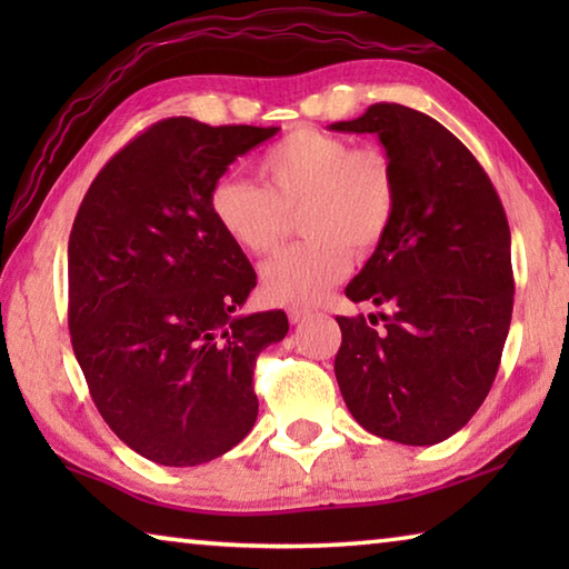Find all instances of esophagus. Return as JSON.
I'll return each mask as SVG.
<instances>
[{
	"instance_id": "1",
	"label": "esophagus",
	"mask_w": 569,
	"mask_h": 569,
	"mask_svg": "<svg viewBox=\"0 0 569 569\" xmlns=\"http://www.w3.org/2000/svg\"><path fill=\"white\" fill-rule=\"evenodd\" d=\"M286 313H288V321H291L293 326L303 323L308 316H311V311H308V308H301V306H291Z\"/></svg>"
}]
</instances>
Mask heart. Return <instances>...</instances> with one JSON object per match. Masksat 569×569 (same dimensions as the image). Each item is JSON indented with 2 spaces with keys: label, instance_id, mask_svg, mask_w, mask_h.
Listing matches in <instances>:
<instances>
[{
  "label": "heart",
  "instance_id": "heart-1",
  "mask_svg": "<svg viewBox=\"0 0 569 569\" xmlns=\"http://www.w3.org/2000/svg\"><path fill=\"white\" fill-rule=\"evenodd\" d=\"M263 186L226 176L210 190V216L248 256H268L301 216L306 243L288 248L261 271L276 303L313 306L351 266V249L369 253L391 230L399 208L393 162L379 148L298 128L258 162Z\"/></svg>",
  "mask_w": 569,
  "mask_h": 569
}]
</instances>
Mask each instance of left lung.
Segmentation results:
<instances>
[{
	"instance_id": "1",
	"label": "left lung",
	"mask_w": 569,
	"mask_h": 569,
	"mask_svg": "<svg viewBox=\"0 0 569 569\" xmlns=\"http://www.w3.org/2000/svg\"><path fill=\"white\" fill-rule=\"evenodd\" d=\"M336 132H373L393 162L391 230L346 286L389 306L383 331L341 326L336 381L366 431L409 447L449 439L497 377L515 303L512 238L492 180L445 124L403 104H371Z\"/></svg>"
}]
</instances>
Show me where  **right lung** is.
<instances>
[{
	"instance_id": "obj_1",
	"label": "right lung",
	"mask_w": 569,
	"mask_h": 569,
	"mask_svg": "<svg viewBox=\"0 0 569 569\" xmlns=\"http://www.w3.org/2000/svg\"><path fill=\"white\" fill-rule=\"evenodd\" d=\"M276 132L156 122L100 170L77 210L67 248L77 363L108 427L156 465H203L256 423V359L288 319L238 313L256 271L216 226L210 190Z\"/></svg>"
}]
</instances>
